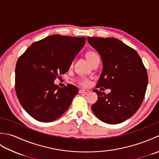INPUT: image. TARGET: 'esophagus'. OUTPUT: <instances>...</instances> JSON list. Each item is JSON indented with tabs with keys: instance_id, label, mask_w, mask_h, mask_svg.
Wrapping results in <instances>:
<instances>
[{
	"instance_id": "34e87169",
	"label": "esophagus",
	"mask_w": 159,
	"mask_h": 159,
	"mask_svg": "<svg viewBox=\"0 0 159 159\" xmlns=\"http://www.w3.org/2000/svg\"><path fill=\"white\" fill-rule=\"evenodd\" d=\"M89 91L88 89H80L79 90V93H85L87 94V93H89Z\"/></svg>"
}]
</instances>
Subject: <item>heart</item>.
Masks as SVG:
<instances>
[{"instance_id": "obj_1", "label": "heart", "mask_w": 159, "mask_h": 159, "mask_svg": "<svg viewBox=\"0 0 159 159\" xmlns=\"http://www.w3.org/2000/svg\"><path fill=\"white\" fill-rule=\"evenodd\" d=\"M87 59H88L89 61L91 63L92 61H93V60H95L96 59L99 58V56L98 55V54L96 52H93V51H90V52H87ZM79 83L80 85L84 86V87H87L89 85V79H87V78L83 77V78H81V79H79Z\"/></svg>"}]
</instances>
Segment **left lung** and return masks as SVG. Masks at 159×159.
<instances>
[{
    "mask_svg": "<svg viewBox=\"0 0 159 159\" xmlns=\"http://www.w3.org/2000/svg\"><path fill=\"white\" fill-rule=\"evenodd\" d=\"M87 41L102 61L96 88L111 89L107 94L93 90L98 100L92 110L103 122H123L137 112L143 102L148 81L147 70L136 50L120 39L88 37Z\"/></svg>",
    "mask_w": 159,
    "mask_h": 159,
    "instance_id": "left-lung-1",
    "label": "left lung"
}]
</instances>
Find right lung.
<instances>
[{"label": "right lung", "mask_w": 159, "mask_h": 159, "mask_svg": "<svg viewBox=\"0 0 159 159\" xmlns=\"http://www.w3.org/2000/svg\"><path fill=\"white\" fill-rule=\"evenodd\" d=\"M85 37L53 35L34 42L20 57L16 66V92L23 109L35 120L50 122L66 112L79 89L54 83L68 71L85 45Z\"/></svg>", "instance_id": "1"}]
</instances>
